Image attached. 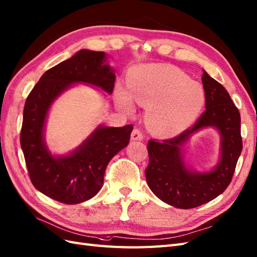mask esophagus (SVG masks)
Instances as JSON below:
<instances>
[{"label":"esophagus","mask_w":257,"mask_h":257,"mask_svg":"<svg viewBox=\"0 0 257 257\" xmlns=\"http://www.w3.org/2000/svg\"><path fill=\"white\" fill-rule=\"evenodd\" d=\"M143 138H144V134L142 133L141 130L134 128L133 132H132V134H131L132 141H143Z\"/></svg>","instance_id":"1"}]
</instances>
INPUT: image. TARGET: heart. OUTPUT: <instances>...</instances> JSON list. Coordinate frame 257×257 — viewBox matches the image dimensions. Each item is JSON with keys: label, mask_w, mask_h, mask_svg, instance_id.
Wrapping results in <instances>:
<instances>
[{"label": "heart", "mask_w": 257, "mask_h": 257, "mask_svg": "<svg viewBox=\"0 0 257 257\" xmlns=\"http://www.w3.org/2000/svg\"><path fill=\"white\" fill-rule=\"evenodd\" d=\"M128 93L118 88L116 104L127 113L134 111L133 98L147 106L146 121L161 136H175L189 127L205 105V91L180 69L165 64H145L132 69Z\"/></svg>", "instance_id": "obj_1"}]
</instances>
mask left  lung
<instances>
[{
    "instance_id": "obj_1",
    "label": "left lung",
    "mask_w": 257,
    "mask_h": 257,
    "mask_svg": "<svg viewBox=\"0 0 257 257\" xmlns=\"http://www.w3.org/2000/svg\"><path fill=\"white\" fill-rule=\"evenodd\" d=\"M206 110L194 125L174 138L148 143L149 164L145 170L147 183L154 195L180 209L204 205L222 194L231 181L242 151L240 113L223 85L205 71L201 76ZM215 127L221 136V157L208 173H198L185 166L182 147L196 131Z\"/></svg>"
}]
</instances>
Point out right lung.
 Listing matches in <instances>:
<instances>
[{"label": "right lung", "mask_w": 257, "mask_h": 257, "mask_svg": "<svg viewBox=\"0 0 257 257\" xmlns=\"http://www.w3.org/2000/svg\"><path fill=\"white\" fill-rule=\"evenodd\" d=\"M114 80L105 52L82 49L48 69L30 92L23 109L20 144L31 181L46 196L75 205L102 189L108 163L127 146L133 125H98L76 150L60 157L48 150L44 131L52 103L65 90L82 82L111 94Z\"/></svg>", "instance_id": "right-lung-1"}]
</instances>
